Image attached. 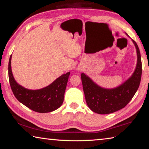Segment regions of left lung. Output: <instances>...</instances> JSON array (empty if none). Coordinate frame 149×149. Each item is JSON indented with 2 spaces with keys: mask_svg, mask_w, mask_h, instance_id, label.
I'll list each match as a JSON object with an SVG mask.
<instances>
[{
  "mask_svg": "<svg viewBox=\"0 0 149 149\" xmlns=\"http://www.w3.org/2000/svg\"><path fill=\"white\" fill-rule=\"evenodd\" d=\"M132 41L137 49V66L132 76L119 87L112 89H104L95 84L84 73L81 75L86 102L94 112L107 114L124 108L132 99L139 87L142 63L138 45L135 41Z\"/></svg>",
  "mask_w": 149,
  "mask_h": 149,
  "instance_id": "obj_1",
  "label": "left lung"
}]
</instances>
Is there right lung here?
I'll list each match as a JSON object with an SVG mask.
<instances>
[{
    "label": "right lung",
    "mask_w": 149,
    "mask_h": 149,
    "mask_svg": "<svg viewBox=\"0 0 149 149\" xmlns=\"http://www.w3.org/2000/svg\"><path fill=\"white\" fill-rule=\"evenodd\" d=\"M11 58L8 63L10 85L15 97L27 108L39 113L52 112L58 108L64 101V93L70 72H68L45 88L30 90L21 86L14 79L11 69Z\"/></svg>",
    "instance_id": "add662e5"
}]
</instances>
